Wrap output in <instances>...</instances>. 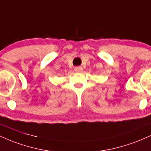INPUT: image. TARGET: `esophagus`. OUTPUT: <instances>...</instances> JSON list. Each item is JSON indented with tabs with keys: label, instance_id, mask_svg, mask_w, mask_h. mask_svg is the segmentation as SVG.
Returning a JSON list of instances; mask_svg holds the SVG:
<instances>
[{
	"label": "esophagus",
	"instance_id": "34e87169",
	"mask_svg": "<svg viewBox=\"0 0 151 151\" xmlns=\"http://www.w3.org/2000/svg\"><path fill=\"white\" fill-rule=\"evenodd\" d=\"M74 70H75L76 73H81L83 71V68L82 67H76Z\"/></svg>",
	"mask_w": 151,
	"mask_h": 151
}]
</instances>
